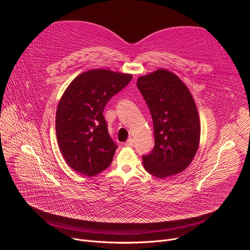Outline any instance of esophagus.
I'll return each mask as SVG.
<instances>
[{"mask_svg":"<svg viewBox=\"0 0 250 250\" xmlns=\"http://www.w3.org/2000/svg\"><path fill=\"white\" fill-rule=\"evenodd\" d=\"M133 144H134V140H133L132 138H128V139L125 141V145L126 146H132Z\"/></svg>","mask_w":250,"mask_h":250,"instance_id":"34e87169","label":"esophagus"}]
</instances>
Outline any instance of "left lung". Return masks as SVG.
Instances as JSON below:
<instances>
[{
  "label": "left lung",
  "mask_w": 250,
  "mask_h": 250,
  "mask_svg": "<svg viewBox=\"0 0 250 250\" xmlns=\"http://www.w3.org/2000/svg\"><path fill=\"white\" fill-rule=\"evenodd\" d=\"M136 85L153 122L154 147L142 156L146 170L158 178L184 171L199 147L201 125L197 106L187 86L165 69L141 76Z\"/></svg>",
  "instance_id": "8db88e82"
}]
</instances>
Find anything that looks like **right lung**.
<instances>
[{"instance_id": "obj_1", "label": "right lung", "mask_w": 250, "mask_h": 250, "mask_svg": "<svg viewBox=\"0 0 250 250\" xmlns=\"http://www.w3.org/2000/svg\"><path fill=\"white\" fill-rule=\"evenodd\" d=\"M131 79L130 74L94 69L78 75L65 90L55 129L60 151L74 171L91 177L112 163L118 146L109 134L104 108Z\"/></svg>"}]
</instances>
